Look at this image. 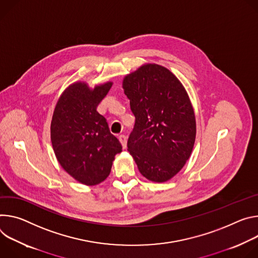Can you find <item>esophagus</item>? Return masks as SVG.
Masks as SVG:
<instances>
[{"label":"esophagus","instance_id":"34e87169","mask_svg":"<svg viewBox=\"0 0 258 258\" xmlns=\"http://www.w3.org/2000/svg\"><path fill=\"white\" fill-rule=\"evenodd\" d=\"M119 140H120V142L122 144L123 149H126L127 148V137L124 134H122V135L119 136Z\"/></svg>","mask_w":258,"mask_h":258}]
</instances>
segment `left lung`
<instances>
[{
  "label": "left lung",
  "mask_w": 258,
  "mask_h": 258,
  "mask_svg": "<svg viewBox=\"0 0 258 258\" xmlns=\"http://www.w3.org/2000/svg\"><path fill=\"white\" fill-rule=\"evenodd\" d=\"M125 94L135 117L127 147L139 172L164 182L188 160L196 138L195 113L178 79L158 64H147L125 77Z\"/></svg>",
  "instance_id": "obj_1"
}]
</instances>
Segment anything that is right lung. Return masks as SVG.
I'll use <instances>...</instances> for the list:
<instances>
[{
    "instance_id": "right-lung-1",
    "label": "right lung",
    "mask_w": 258,
    "mask_h": 258,
    "mask_svg": "<svg viewBox=\"0 0 258 258\" xmlns=\"http://www.w3.org/2000/svg\"><path fill=\"white\" fill-rule=\"evenodd\" d=\"M112 83L96 86L75 83L62 93L51 122L55 156L78 181L94 185L110 173L114 156L122 152L118 138L109 131L105 118L96 110Z\"/></svg>"
}]
</instances>
